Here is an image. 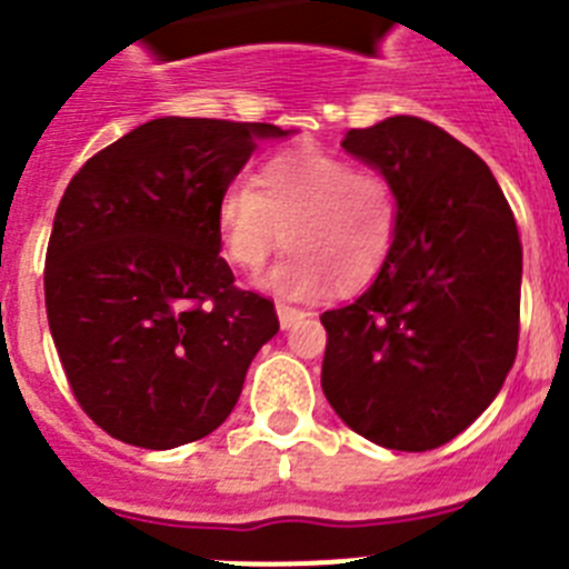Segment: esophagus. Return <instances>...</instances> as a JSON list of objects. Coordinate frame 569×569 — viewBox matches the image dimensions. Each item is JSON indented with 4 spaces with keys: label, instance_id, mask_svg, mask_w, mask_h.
<instances>
[{
    "label": "esophagus",
    "instance_id": "esophagus-1",
    "mask_svg": "<svg viewBox=\"0 0 569 569\" xmlns=\"http://www.w3.org/2000/svg\"><path fill=\"white\" fill-rule=\"evenodd\" d=\"M276 313H279V321L281 328H290V325H296L299 319H305V310L293 308V305H288V301H276Z\"/></svg>",
    "mask_w": 569,
    "mask_h": 569
}]
</instances>
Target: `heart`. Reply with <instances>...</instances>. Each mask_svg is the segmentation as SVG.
I'll list each match as a JSON object with an SVG mask.
<instances>
[{
  "instance_id": "obj_1",
  "label": "heart",
  "mask_w": 569,
  "mask_h": 569,
  "mask_svg": "<svg viewBox=\"0 0 569 569\" xmlns=\"http://www.w3.org/2000/svg\"><path fill=\"white\" fill-rule=\"evenodd\" d=\"M399 224L390 179L321 150H288L261 159L248 182H233L216 202L224 259L259 273L276 250L293 253L268 284L290 299H319L365 288L385 268Z\"/></svg>"
}]
</instances>
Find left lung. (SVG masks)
<instances>
[{
	"instance_id": "obj_1",
	"label": "left lung",
	"mask_w": 569,
	"mask_h": 569,
	"mask_svg": "<svg viewBox=\"0 0 569 569\" xmlns=\"http://www.w3.org/2000/svg\"><path fill=\"white\" fill-rule=\"evenodd\" d=\"M341 148L390 179L399 224L373 284L321 313V390L365 439L433 450L485 413L516 361V219L479 156L419 116L347 130Z\"/></svg>"
}]
</instances>
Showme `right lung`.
<instances>
[{
	"label": "right lung",
	"instance_id": "right-lung-1",
	"mask_svg": "<svg viewBox=\"0 0 569 569\" xmlns=\"http://www.w3.org/2000/svg\"><path fill=\"white\" fill-rule=\"evenodd\" d=\"M268 122L150 119L70 179L44 256V308L64 376L108 436L148 450L204 439L279 330L236 288L216 202Z\"/></svg>",
	"mask_w": 569,
	"mask_h": 569
}]
</instances>
